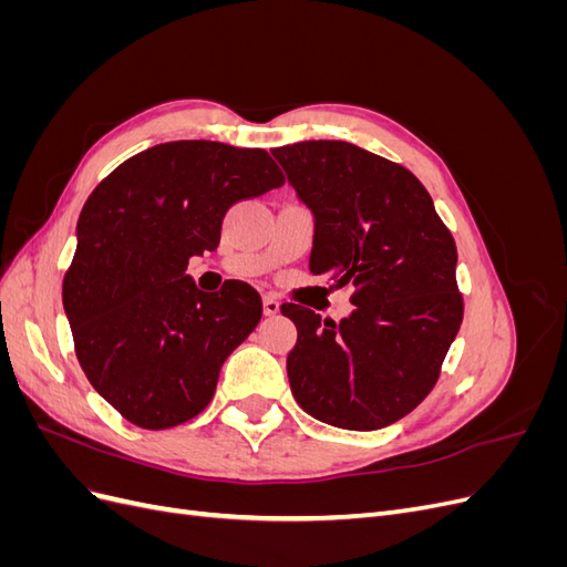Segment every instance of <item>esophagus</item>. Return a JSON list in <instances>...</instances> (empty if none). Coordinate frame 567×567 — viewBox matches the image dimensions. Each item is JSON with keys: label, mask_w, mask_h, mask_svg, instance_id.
<instances>
[{"label": "esophagus", "mask_w": 567, "mask_h": 567, "mask_svg": "<svg viewBox=\"0 0 567 567\" xmlns=\"http://www.w3.org/2000/svg\"><path fill=\"white\" fill-rule=\"evenodd\" d=\"M279 307H281V302H279L277 298L265 296V300H262V312H265V317H274V315H279Z\"/></svg>", "instance_id": "34e87169"}]
</instances>
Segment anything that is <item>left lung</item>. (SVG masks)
<instances>
[{
    "label": "left lung",
    "mask_w": 567,
    "mask_h": 567,
    "mask_svg": "<svg viewBox=\"0 0 567 567\" xmlns=\"http://www.w3.org/2000/svg\"><path fill=\"white\" fill-rule=\"evenodd\" d=\"M315 217L310 271L352 284L350 317L281 305L298 342L286 371L296 402L346 431H379L433 390L458 333L456 244L406 167L348 142L274 148Z\"/></svg>",
    "instance_id": "1"
}]
</instances>
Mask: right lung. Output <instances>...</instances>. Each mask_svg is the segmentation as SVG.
I'll return each instance as SVG.
<instances>
[{
    "instance_id": "obj_1",
    "label": "right lung",
    "mask_w": 567,
    "mask_h": 567,
    "mask_svg": "<svg viewBox=\"0 0 567 567\" xmlns=\"http://www.w3.org/2000/svg\"><path fill=\"white\" fill-rule=\"evenodd\" d=\"M284 184L262 148L167 142L101 182L78 219L63 310L92 388L146 431L198 416L262 300L244 281L203 293L188 257L219 246L234 203Z\"/></svg>"
}]
</instances>
